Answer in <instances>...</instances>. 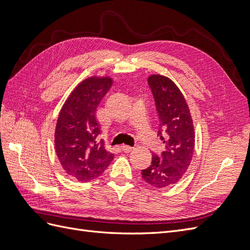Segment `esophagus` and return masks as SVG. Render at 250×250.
Masks as SVG:
<instances>
[{
    "instance_id": "34e87169",
    "label": "esophagus",
    "mask_w": 250,
    "mask_h": 250,
    "mask_svg": "<svg viewBox=\"0 0 250 250\" xmlns=\"http://www.w3.org/2000/svg\"><path fill=\"white\" fill-rule=\"evenodd\" d=\"M121 148H122V150L124 151V152H130V151L132 150V147L127 146V145H123Z\"/></svg>"
}]
</instances>
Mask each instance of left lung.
I'll list each match as a JSON object with an SVG mask.
<instances>
[{
  "label": "left lung",
  "mask_w": 250,
  "mask_h": 250,
  "mask_svg": "<svg viewBox=\"0 0 250 250\" xmlns=\"http://www.w3.org/2000/svg\"><path fill=\"white\" fill-rule=\"evenodd\" d=\"M148 85L161 121L157 135L165 149L160 155H152L151 165L142 170V177L148 185L162 188L178 183L190 166L195 146L194 126L186 99L175 83L152 75Z\"/></svg>",
  "instance_id": "8db88e82"
}]
</instances>
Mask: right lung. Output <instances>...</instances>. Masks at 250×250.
Instances as JSON below:
<instances>
[{
    "label": "right lung",
    "mask_w": 250,
    "mask_h": 250,
    "mask_svg": "<svg viewBox=\"0 0 250 250\" xmlns=\"http://www.w3.org/2000/svg\"><path fill=\"white\" fill-rule=\"evenodd\" d=\"M112 80L88 78L73 90L60 110L55 130V149L64 171L86 183L100 176L113 160L99 141L101 126L96 112Z\"/></svg>",
    "instance_id": "add662e5"
}]
</instances>
